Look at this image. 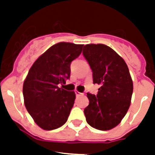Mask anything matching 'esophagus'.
Here are the masks:
<instances>
[{"instance_id": "obj_1", "label": "esophagus", "mask_w": 155, "mask_h": 155, "mask_svg": "<svg viewBox=\"0 0 155 155\" xmlns=\"http://www.w3.org/2000/svg\"><path fill=\"white\" fill-rule=\"evenodd\" d=\"M81 95H82L81 92H79L78 91H75V96H76V97H80V96H81Z\"/></svg>"}]
</instances>
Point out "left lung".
Here are the masks:
<instances>
[{
    "label": "left lung",
    "instance_id": "8db88e82",
    "mask_svg": "<svg viewBox=\"0 0 155 155\" xmlns=\"http://www.w3.org/2000/svg\"><path fill=\"white\" fill-rule=\"evenodd\" d=\"M83 54L92 71L93 84L101 86L97 96L87 93L86 120L97 130H109L120 122L130 108L133 94L130 71L124 59L106 45H86Z\"/></svg>",
    "mask_w": 155,
    "mask_h": 155
}]
</instances>
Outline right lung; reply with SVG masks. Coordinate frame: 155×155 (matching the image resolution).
Listing matches in <instances>:
<instances>
[{"mask_svg":"<svg viewBox=\"0 0 155 155\" xmlns=\"http://www.w3.org/2000/svg\"><path fill=\"white\" fill-rule=\"evenodd\" d=\"M84 45L58 42L35 61L23 84L28 113L45 130L58 129L68 120L75 94L58 87L70 79L71 63L79 57Z\"/></svg>","mask_w":155,"mask_h":155,"instance_id":"add662e5","label":"right lung"}]
</instances>
